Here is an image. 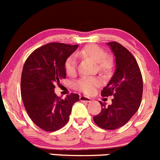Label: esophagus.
I'll use <instances>...</instances> for the list:
<instances>
[{"mask_svg": "<svg viewBox=\"0 0 160 160\" xmlns=\"http://www.w3.org/2000/svg\"><path fill=\"white\" fill-rule=\"evenodd\" d=\"M79 99H80V101L82 102H90L91 101V98L89 97H87V96H80V98H79Z\"/></svg>", "mask_w": 160, "mask_h": 160, "instance_id": "34e87169", "label": "esophagus"}]
</instances>
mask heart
<instances>
[{
    "instance_id": "b5f03b06",
    "label": "heart",
    "mask_w": 160,
    "mask_h": 160,
    "mask_svg": "<svg viewBox=\"0 0 160 160\" xmlns=\"http://www.w3.org/2000/svg\"><path fill=\"white\" fill-rule=\"evenodd\" d=\"M78 54L84 58H88L97 64L98 71L103 73H109L113 67V60L107 56L104 49L98 45L91 44L83 48ZM65 70L69 76H73L77 72V62L75 58L70 56L65 63ZM100 85V80L94 77H83L78 80L75 87L78 90L86 94H91Z\"/></svg>"
}]
</instances>
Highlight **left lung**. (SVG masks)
I'll return each instance as SVG.
<instances>
[{
    "mask_svg": "<svg viewBox=\"0 0 160 160\" xmlns=\"http://www.w3.org/2000/svg\"><path fill=\"white\" fill-rule=\"evenodd\" d=\"M115 57V71L102 90L104 97L114 96L111 105L99 102L101 112L93 117L99 128L115 130L125 125L140 106L142 96V78L135 57L127 48L116 42L107 43Z\"/></svg>",
    "mask_w": 160,
    "mask_h": 160,
    "instance_id": "left-lung-1",
    "label": "left lung"
}]
</instances>
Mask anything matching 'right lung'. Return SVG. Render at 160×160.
Listing matches in <instances>:
<instances>
[{
  "label": "right lung",
  "mask_w": 160,
  "mask_h": 160,
  "mask_svg": "<svg viewBox=\"0 0 160 160\" xmlns=\"http://www.w3.org/2000/svg\"><path fill=\"white\" fill-rule=\"evenodd\" d=\"M78 45L52 42L35 49L25 61L21 79L22 101L29 118L38 128L55 131L67 123L79 95L62 99L54 93L56 83L66 78L65 63Z\"/></svg>",
  "instance_id": "add662e5"
}]
</instances>
